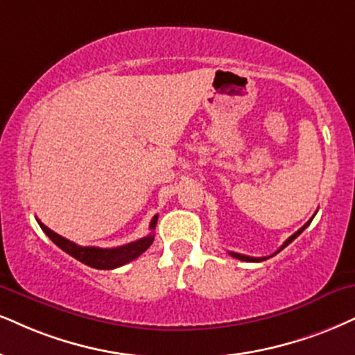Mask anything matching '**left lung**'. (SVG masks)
<instances>
[{"mask_svg": "<svg viewBox=\"0 0 355 355\" xmlns=\"http://www.w3.org/2000/svg\"><path fill=\"white\" fill-rule=\"evenodd\" d=\"M311 220H313V218H309V220H308V222H306V224H304L303 227H301V229H300L298 232H295V234H293V235H291V237H290V239H288V240H286V242H284V243L282 245V247H279V248H278V250H277V252H275V253L282 252V250H283V248H284V247H286V245H290V243L293 242V240H295L296 237H298V235L301 234V232H303V230L306 229V227H308L309 224H311ZM229 253H230V255H232V257H234V258H239V260H243V261H260V260H266V258H268V257H263V258L247 257V255H242V253H235V252H229Z\"/></svg>", "mask_w": 355, "mask_h": 355, "instance_id": "obj_1", "label": "left lung"}]
</instances>
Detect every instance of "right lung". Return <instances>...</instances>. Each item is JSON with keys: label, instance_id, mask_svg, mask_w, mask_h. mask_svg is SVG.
I'll use <instances>...</instances> for the list:
<instances>
[{"label": "right lung", "instance_id": "add662e5", "mask_svg": "<svg viewBox=\"0 0 355 355\" xmlns=\"http://www.w3.org/2000/svg\"><path fill=\"white\" fill-rule=\"evenodd\" d=\"M41 229L46 232V235L49 237L52 242H54L57 247L62 248L65 253L76 258V260L82 261V263L92 266V268L97 270H113L118 268V266H123L130 263L131 260L138 258L144 250H148V247L155 240V235L153 232L146 237L137 240V242H131L126 245H121V247L116 248H98V247H82V245H77L71 242V240L64 239L62 235L55 234L54 230H51L49 227H46L41 220H37ZM157 216L153 217L150 229L153 230L156 227Z\"/></svg>", "mask_w": 355, "mask_h": 355}]
</instances>
